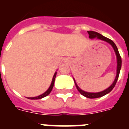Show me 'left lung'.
<instances>
[{"mask_svg": "<svg viewBox=\"0 0 129 129\" xmlns=\"http://www.w3.org/2000/svg\"><path fill=\"white\" fill-rule=\"evenodd\" d=\"M88 33L89 34V38L90 39H94L96 38L98 39L101 40V41H105L107 43H108L109 44H110L112 46V47L113 48L114 50L115 53H116V59H117V69H116V76L115 77V79L114 81V82L112 83L111 85L109 86V88H107V89L101 91V92H85V91L83 90L77 86V83H76V81H75L74 78V83L76 84V88L78 90V91L80 92V94L81 95H83V96L86 97L87 98H100V97H102L103 95H106V94H109V92L113 89L114 87L115 86L116 84V82L118 81V77H119V72H120L121 68V58L120 55H119V52H118V48L116 46V45L115 44V43H114L112 40L109 39L107 38V37H104L103 35H102L101 34H99L98 32H95V31H88Z\"/></svg>", "mask_w": 129, "mask_h": 129, "instance_id": "left-lung-1", "label": "left lung"}]
</instances>
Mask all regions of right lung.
Masks as SVG:
<instances>
[{"label": "right lung", "mask_w": 129, "mask_h": 129, "mask_svg": "<svg viewBox=\"0 0 129 129\" xmlns=\"http://www.w3.org/2000/svg\"><path fill=\"white\" fill-rule=\"evenodd\" d=\"M56 74H57V72H55L53 76V78H52V83H51V85L50 86V87L48 88V89L45 92H44L43 94H42L41 95H39L38 96H36V97H33V98H28V99L29 100H40V99H42L44 97L47 96L48 94H50V93L51 92V91L52 90V88L53 87V85H54V82H55V77H56Z\"/></svg>", "instance_id": "add662e5"}]
</instances>
